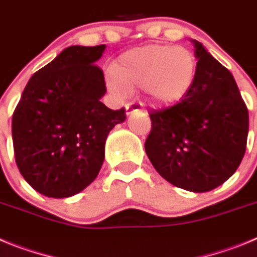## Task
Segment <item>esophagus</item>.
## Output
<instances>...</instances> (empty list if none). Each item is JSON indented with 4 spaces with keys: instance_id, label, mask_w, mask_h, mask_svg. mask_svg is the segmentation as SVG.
<instances>
[{
    "instance_id": "34e87169",
    "label": "esophagus",
    "mask_w": 257,
    "mask_h": 257,
    "mask_svg": "<svg viewBox=\"0 0 257 257\" xmlns=\"http://www.w3.org/2000/svg\"><path fill=\"white\" fill-rule=\"evenodd\" d=\"M138 110H141L140 105L138 103H134V102H131V103H126L125 105V114L128 115H132L134 111H138Z\"/></svg>"
}]
</instances>
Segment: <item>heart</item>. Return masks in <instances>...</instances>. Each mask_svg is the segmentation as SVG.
I'll return each instance as SVG.
<instances>
[{
	"instance_id": "heart-1",
	"label": "heart",
	"mask_w": 257,
	"mask_h": 257,
	"mask_svg": "<svg viewBox=\"0 0 257 257\" xmlns=\"http://www.w3.org/2000/svg\"><path fill=\"white\" fill-rule=\"evenodd\" d=\"M197 60L191 50L169 45H147L120 55L108 74V88L117 94L142 88L150 105L166 107L191 92Z\"/></svg>"
}]
</instances>
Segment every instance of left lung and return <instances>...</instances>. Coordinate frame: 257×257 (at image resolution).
<instances>
[{
  "label": "left lung",
  "mask_w": 257,
  "mask_h": 257,
  "mask_svg": "<svg viewBox=\"0 0 257 257\" xmlns=\"http://www.w3.org/2000/svg\"><path fill=\"white\" fill-rule=\"evenodd\" d=\"M197 75L172 107L152 110L146 154L173 186L209 192L229 179L243 159L248 111L230 71L196 39Z\"/></svg>",
  "instance_id": "8db88e82"
}]
</instances>
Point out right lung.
Segmentation results:
<instances>
[{"label": "right lung", "mask_w": 257, "mask_h": 257, "mask_svg": "<svg viewBox=\"0 0 257 257\" xmlns=\"http://www.w3.org/2000/svg\"><path fill=\"white\" fill-rule=\"evenodd\" d=\"M106 46H70L29 79L13 115L16 165L37 192L77 195L96 179L108 133L125 110L101 102L103 73L94 65Z\"/></svg>", "instance_id": "obj_1"}]
</instances>
